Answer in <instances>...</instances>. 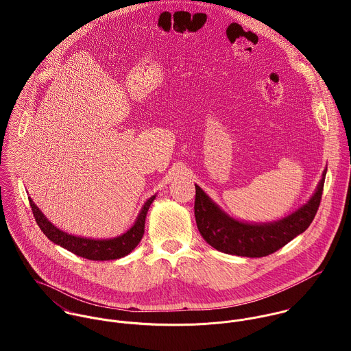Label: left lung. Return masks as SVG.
<instances>
[{
  "mask_svg": "<svg viewBox=\"0 0 351 351\" xmlns=\"http://www.w3.org/2000/svg\"><path fill=\"white\" fill-rule=\"evenodd\" d=\"M326 173L327 169L315 195L305 205L282 220L266 224H249L231 219L200 186L195 185V216L201 237L216 250L231 255L261 258L280 250L312 223L322 200Z\"/></svg>",
  "mask_w": 351,
  "mask_h": 351,
  "instance_id": "1",
  "label": "left lung"
}]
</instances>
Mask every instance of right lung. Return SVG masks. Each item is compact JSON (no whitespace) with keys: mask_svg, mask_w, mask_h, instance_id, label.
I'll return each instance as SVG.
<instances>
[{"mask_svg":"<svg viewBox=\"0 0 351 351\" xmlns=\"http://www.w3.org/2000/svg\"><path fill=\"white\" fill-rule=\"evenodd\" d=\"M154 200H155V196H152L146 201L135 224L125 234L113 239H106V241L86 239V238H80V237L66 234L59 228H56L53 224H51L50 221L46 219V216L40 212V209L34 204L31 197H29V204L38 226L40 227L43 234L50 239L51 242L62 246L66 250L74 252L75 255H80L90 261H109V259H117L128 255L139 245L145 234L146 216Z\"/></svg>","mask_w":351,"mask_h":351,"instance_id":"obj_1","label":"right lung"}]
</instances>
